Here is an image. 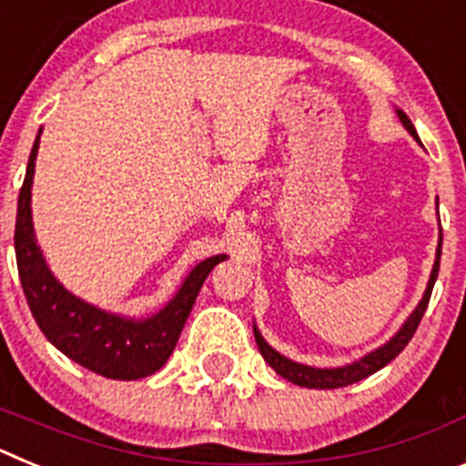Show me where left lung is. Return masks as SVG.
I'll use <instances>...</instances> for the list:
<instances>
[{"label":"left lung","instance_id":"left-lung-1","mask_svg":"<svg viewBox=\"0 0 466 466\" xmlns=\"http://www.w3.org/2000/svg\"><path fill=\"white\" fill-rule=\"evenodd\" d=\"M397 114L399 118H401L403 126H406V130L418 139V133H415L410 118L406 116L403 111H397ZM439 263H441V238H439V249H436V261H434V268H431L430 284H427V291L425 296H422V300H420V306L415 308L413 315L406 319V324L399 329V333L390 340V343L378 348L376 352H371V355H366L364 360L355 361V364H350V366H343V369H312V366H306V364H296V361L287 360V357H282L279 352H275V350L263 340L261 333L254 329V339H257V345L258 350H261L263 360L273 366L275 373H279L282 378L294 382V385L310 387V390H336V387H345V385H352V382L364 380V378H369L371 373L380 371L382 366L390 364V361H392L394 357H397L406 345H409V340L413 339V333L418 331L420 319H422V315H425L427 310V303H430L436 275H439Z\"/></svg>","mask_w":466,"mask_h":466}]
</instances>
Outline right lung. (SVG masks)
<instances>
[{
  "label": "right lung",
  "instance_id": "right-lung-1",
  "mask_svg": "<svg viewBox=\"0 0 466 466\" xmlns=\"http://www.w3.org/2000/svg\"><path fill=\"white\" fill-rule=\"evenodd\" d=\"M36 149H39V137L32 147L25 182L20 187L14 236L20 284H23L25 299L36 324L63 355L88 371L114 378V380H137V378L151 376L163 369L167 357L172 355L209 270L226 257L221 254V257L198 263L184 279L182 289L177 291L175 299L158 315L142 322L123 319V317L88 306L69 294L63 284L53 278L36 247L30 209Z\"/></svg>",
  "mask_w": 466,
  "mask_h": 466
}]
</instances>
